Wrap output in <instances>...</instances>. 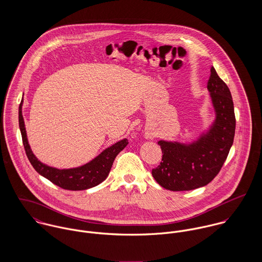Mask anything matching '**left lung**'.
Returning a JSON list of instances; mask_svg holds the SVG:
<instances>
[{"mask_svg":"<svg viewBox=\"0 0 262 262\" xmlns=\"http://www.w3.org/2000/svg\"><path fill=\"white\" fill-rule=\"evenodd\" d=\"M207 86L217 114L207 135L189 145L158 142L162 159L152 169V176L166 189L190 190L211 183L221 170L233 144L236 126L233 100L229 88L214 68Z\"/></svg>","mask_w":262,"mask_h":262,"instance_id":"8db88e82","label":"left lung"}]
</instances>
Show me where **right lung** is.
Segmentation results:
<instances>
[{"mask_svg":"<svg viewBox=\"0 0 262 262\" xmlns=\"http://www.w3.org/2000/svg\"><path fill=\"white\" fill-rule=\"evenodd\" d=\"M19 127L26 155L34 169L39 174L49 180L52 184L69 190L86 189L96 187L105 181L111 170L116 156L128 144V140L123 139L115 143L111 147L104 150L91 162L80 167L71 169H57L41 163L30 148L27 140L24 119L22 116V103L19 106Z\"/></svg>","mask_w":262,"mask_h":262,"instance_id":"1","label":"right lung"}]
</instances>
